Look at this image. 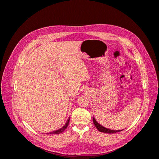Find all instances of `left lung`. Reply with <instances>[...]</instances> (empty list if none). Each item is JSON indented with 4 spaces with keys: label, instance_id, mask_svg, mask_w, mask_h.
Segmentation results:
<instances>
[{
    "label": "left lung",
    "instance_id": "8db88e82",
    "mask_svg": "<svg viewBox=\"0 0 159 159\" xmlns=\"http://www.w3.org/2000/svg\"><path fill=\"white\" fill-rule=\"evenodd\" d=\"M93 123L95 125V127L98 129V130L100 132H103V133H117L122 131V130H117V131H115V130H111V129H109L107 128H105L104 127H103L102 125H101L100 124H99L97 121L95 119V118L93 117Z\"/></svg>",
    "mask_w": 159,
    "mask_h": 159
}]
</instances>
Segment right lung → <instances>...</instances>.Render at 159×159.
<instances>
[{
    "label": "right lung",
    "mask_w": 159,
    "mask_h": 159,
    "mask_svg": "<svg viewBox=\"0 0 159 159\" xmlns=\"http://www.w3.org/2000/svg\"><path fill=\"white\" fill-rule=\"evenodd\" d=\"M69 122H70V117H69V119H68V121H67L66 123L64 125V126H63V127H62L61 128L59 129L58 130H56V131H52V132L48 133H47V134H60V133H61L62 132H64V130H65L67 127H68V124H69Z\"/></svg>",
    "instance_id": "obj_1"
}]
</instances>
